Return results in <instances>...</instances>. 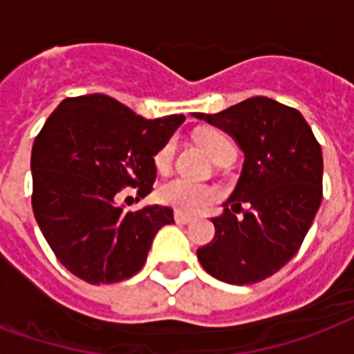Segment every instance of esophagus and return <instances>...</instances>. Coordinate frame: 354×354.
I'll return each instance as SVG.
<instances>
[{
  "label": "esophagus",
  "mask_w": 354,
  "mask_h": 354,
  "mask_svg": "<svg viewBox=\"0 0 354 354\" xmlns=\"http://www.w3.org/2000/svg\"><path fill=\"white\" fill-rule=\"evenodd\" d=\"M174 220H176L178 223H189L193 220L192 214H185V212H180V210H176L174 212Z\"/></svg>",
  "instance_id": "obj_1"
}]
</instances>
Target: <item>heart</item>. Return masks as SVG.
I'll return each instance as SVG.
<instances>
[{
    "label": "heart",
    "instance_id": "obj_1",
    "mask_svg": "<svg viewBox=\"0 0 354 354\" xmlns=\"http://www.w3.org/2000/svg\"><path fill=\"white\" fill-rule=\"evenodd\" d=\"M197 142L212 161H220L227 155H235L233 142L222 131H216V129L201 131L197 134ZM172 157H174V146H172V142H169L159 149V153L155 155L157 169H169L172 165ZM157 199L161 201L162 205H169V207L176 208L180 212H195V210L210 205L216 199V192L214 187H210V185L192 182L187 178L178 176L157 187Z\"/></svg>",
    "mask_w": 354,
    "mask_h": 354
}]
</instances>
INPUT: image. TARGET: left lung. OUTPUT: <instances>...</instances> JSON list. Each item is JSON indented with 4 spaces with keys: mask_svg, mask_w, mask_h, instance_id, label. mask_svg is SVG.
<instances>
[{
    "mask_svg": "<svg viewBox=\"0 0 354 354\" xmlns=\"http://www.w3.org/2000/svg\"><path fill=\"white\" fill-rule=\"evenodd\" d=\"M195 117L230 132L245 151L237 187L223 214L212 218L214 239L197 258L218 281L239 286L266 281L296 256L317 216L320 144L297 109L266 96Z\"/></svg>",
    "mask_w": 354,
    "mask_h": 354,
    "instance_id": "obj_1",
    "label": "left lung"
}]
</instances>
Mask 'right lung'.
Instances as JSON below:
<instances>
[{
	"mask_svg": "<svg viewBox=\"0 0 354 354\" xmlns=\"http://www.w3.org/2000/svg\"><path fill=\"white\" fill-rule=\"evenodd\" d=\"M184 115L144 119L115 98L87 94L60 102L32 147V208L58 261L91 284L131 279L144 267L172 208L127 210L153 187L159 153Z\"/></svg>",
	"mask_w": 354,
	"mask_h": 354,
	"instance_id": "obj_1",
	"label": "right lung"
}]
</instances>
